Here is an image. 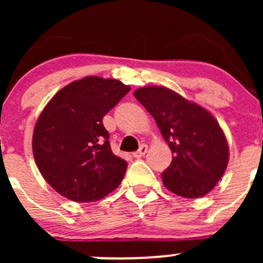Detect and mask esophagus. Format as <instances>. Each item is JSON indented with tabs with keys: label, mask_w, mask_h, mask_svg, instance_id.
<instances>
[{
	"label": "esophagus",
	"mask_w": 263,
	"mask_h": 263,
	"mask_svg": "<svg viewBox=\"0 0 263 263\" xmlns=\"http://www.w3.org/2000/svg\"><path fill=\"white\" fill-rule=\"evenodd\" d=\"M146 153H147V145H141L139 150L135 151V153L132 154V156L136 159H140V158H142V156H144Z\"/></svg>",
	"instance_id": "1"
}]
</instances>
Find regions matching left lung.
I'll use <instances>...</instances> for the list:
<instances>
[{
  "label": "left lung",
  "instance_id": "left-lung-1",
  "mask_svg": "<svg viewBox=\"0 0 263 263\" xmlns=\"http://www.w3.org/2000/svg\"><path fill=\"white\" fill-rule=\"evenodd\" d=\"M134 95L154 117L174 155L161 174L164 185L185 198L208 195L229 161L227 139L216 119L168 87H141Z\"/></svg>",
  "mask_w": 263,
  "mask_h": 263
}]
</instances>
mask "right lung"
<instances>
[{"mask_svg": "<svg viewBox=\"0 0 263 263\" xmlns=\"http://www.w3.org/2000/svg\"><path fill=\"white\" fill-rule=\"evenodd\" d=\"M131 90L115 79L87 76L61 89L34 127L33 154L50 187L76 202L113 192L127 161L112 153L103 117Z\"/></svg>", "mask_w": 263, "mask_h": 263, "instance_id": "right-lung-1", "label": "right lung"}]
</instances>
